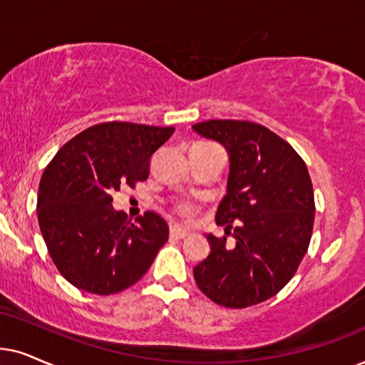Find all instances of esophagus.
Listing matches in <instances>:
<instances>
[{
	"label": "esophagus",
	"instance_id": "1",
	"mask_svg": "<svg viewBox=\"0 0 365 365\" xmlns=\"http://www.w3.org/2000/svg\"><path fill=\"white\" fill-rule=\"evenodd\" d=\"M170 235L177 237V239H187V237L190 235V233H188L185 228H182V227H178V225H173L172 228H170Z\"/></svg>",
	"mask_w": 365,
	"mask_h": 365
}]
</instances>
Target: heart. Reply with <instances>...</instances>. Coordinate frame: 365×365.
<instances>
[{
  "instance_id": "heart-1",
  "label": "heart",
  "mask_w": 365,
  "mask_h": 365,
  "mask_svg": "<svg viewBox=\"0 0 365 365\" xmlns=\"http://www.w3.org/2000/svg\"><path fill=\"white\" fill-rule=\"evenodd\" d=\"M182 212L185 213V215H188V213H192V207L190 205H183L182 207Z\"/></svg>"
}]
</instances>
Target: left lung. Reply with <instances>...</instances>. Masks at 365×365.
Wrapping results in <instances>:
<instances>
[{
    "instance_id": "obj_1",
    "label": "left lung",
    "mask_w": 365,
    "mask_h": 365,
    "mask_svg": "<svg viewBox=\"0 0 365 365\" xmlns=\"http://www.w3.org/2000/svg\"><path fill=\"white\" fill-rule=\"evenodd\" d=\"M193 132L218 142L228 155L227 192L215 222L235 244L207 233L210 254L195 269L208 299L244 309L274 297L307 254L314 228V190L299 153L265 126L208 120Z\"/></svg>"
}]
</instances>
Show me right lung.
Instances as JSON below:
<instances>
[{"instance_id": "1", "label": "right lung", "mask_w": 365, "mask_h": 365, "mask_svg": "<svg viewBox=\"0 0 365 365\" xmlns=\"http://www.w3.org/2000/svg\"><path fill=\"white\" fill-rule=\"evenodd\" d=\"M173 126L100 123L55 155L38 190V223L60 274L76 289L110 295L132 287L168 240L162 217L130 222L115 210L113 193L147 180L150 160Z\"/></svg>"}]
</instances>
